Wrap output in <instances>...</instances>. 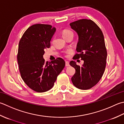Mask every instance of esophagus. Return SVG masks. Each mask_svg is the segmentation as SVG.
I'll use <instances>...</instances> for the list:
<instances>
[{
	"instance_id": "34e87169",
	"label": "esophagus",
	"mask_w": 124,
	"mask_h": 124,
	"mask_svg": "<svg viewBox=\"0 0 124 124\" xmlns=\"http://www.w3.org/2000/svg\"><path fill=\"white\" fill-rule=\"evenodd\" d=\"M70 65L69 62L68 61H65V66L66 67H69Z\"/></svg>"
}]
</instances>
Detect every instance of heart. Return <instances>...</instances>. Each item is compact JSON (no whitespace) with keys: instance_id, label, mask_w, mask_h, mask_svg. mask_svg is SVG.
<instances>
[{"instance_id":"heart-1","label":"heart","mask_w":124,"mask_h":124,"mask_svg":"<svg viewBox=\"0 0 124 124\" xmlns=\"http://www.w3.org/2000/svg\"><path fill=\"white\" fill-rule=\"evenodd\" d=\"M70 35H73V33H72V31H71L68 30H64L63 31L62 36H63V37L64 38L66 37V36H68ZM67 53H70V51L69 50L68 51Z\"/></svg>"}]
</instances>
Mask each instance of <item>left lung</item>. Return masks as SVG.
I'll use <instances>...</instances> for the list:
<instances>
[{"mask_svg":"<svg viewBox=\"0 0 124 124\" xmlns=\"http://www.w3.org/2000/svg\"><path fill=\"white\" fill-rule=\"evenodd\" d=\"M78 35L74 59L84 61L82 67L71 61L76 72L71 78L74 86L81 90L91 89L100 81L105 71L107 51L102 31L91 20L81 19L70 23Z\"/></svg>","mask_w":124,"mask_h":124,"instance_id":"1","label":"left lung"}]
</instances>
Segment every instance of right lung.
<instances>
[{
    "mask_svg": "<svg viewBox=\"0 0 124 124\" xmlns=\"http://www.w3.org/2000/svg\"><path fill=\"white\" fill-rule=\"evenodd\" d=\"M55 27L45 24L30 27L19 41L17 60L22 79L28 87L38 93L52 89L65 61L58 57L51 62H45L43 55L50 46Z\"/></svg>",
    "mask_w": 124,
    "mask_h": 124,
    "instance_id": "1",
    "label": "right lung"
}]
</instances>
